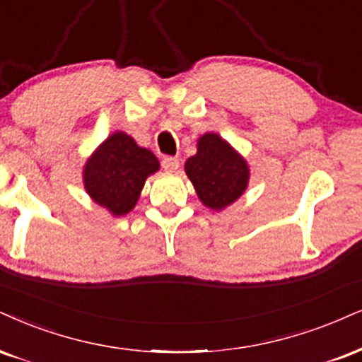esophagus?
Here are the masks:
<instances>
[{
    "label": "esophagus",
    "mask_w": 362,
    "mask_h": 362,
    "mask_svg": "<svg viewBox=\"0 0 362 362\" xmlns=\"http://www.w3.org/2000/svg\"><path fill=\"white\" fill-rule=\"evenodd\" d=\"M163 168L164 171H169V173L177 171V168H180V159L173 158V156H166V158L163 159Z\"/></svg>",
    "instance_id": "esophagus-1"
}]
</instances>
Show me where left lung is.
Returning a JSON list of instances; mask_svg holds the SVG:
<instances>
[{
  "label": "left lung",
  "mask_w": 362,
  "mask_h": 362,
  "mask_svg": "<svg viewBox=\"0 0 362 362\" xmlns=\"http://www.w3.org/2000/svg\"><path fill=\"white\" fill-rule=\"evenodd\" d=\"M185 171L204 206H230L245 193L250 169L247 160L215 132L198 139V153L186 160Z\"/></svg>",
  "instance_id": "obj_1"
}]
</instances>
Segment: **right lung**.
I'll use <instances>...</instances> for the list:
<instances>
[{
	"instance_id": "right-lung-1",
	"label": "right lung",
	"mask_w": 362,
	"mask_h": 362,
	"mask_svg": "<svg viewBox=\"0 0 362 362\" xmlns=\"http://www.w3.org/2000/svg\"><path fill=\"white\" fill-rule=\"evenodd\" d=\"M159 169V160L146 147H139L126 132H114L97 147L86 163L83 185L90 198L114 216L127 215L149 174Z\"/></svg>"
}]
</instances>
